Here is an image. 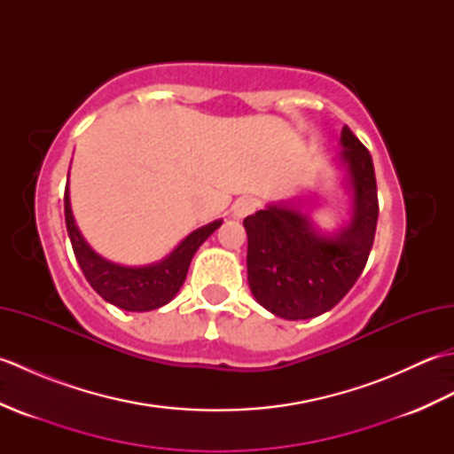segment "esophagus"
Returning a JSON list of instances; mask_svg holds the SVG:
<instances>
[{"label":"esophagus","instance_id":"1","mask_svg":"<svg viewBox=\"0 0 454 454\" xmlns=\"http://www.w3.org/2000/svg\"><path fill=\"white\" fill-rule=\"evenodd\" d=\"M255 208H257V202H255L254 199L244 197V199H238V200L234 202L232 212H234L236 218H244V216H247V215H252V212H254Z\"/></svg>","mask_w":454,"mask_h":454}]
</instances>
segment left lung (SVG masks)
Returning <instances> with one entry per match:
<instances>
[{
    "label": "left lung",
    "instance_id": "left-lung-1",
    "mask_svg": "<svg viewBox=\"0 0 454 454\" xmlns=\"http://www.w3.org/2000/svg\"><path fill=\"white\" fill-rule=\"evenodd\" d=\"M341 161L349 171L353 212L333 234L317 232L293 205H269L244 220L247 283L255 301L285 320L316 317L341 301L372 249L379 197L372 158L349 127L341 130Z\"/></svg>",
    "mask_w": 454,
    "mask_h": 454
}]
</instances>
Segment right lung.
<instances>
[{
    "label": "right lung",
    "instance_id": "right-lung-1",
    "mask_svg": "<svg viewBox=\"0 0 454 454\" xmlns=\"http://www.w3.org/2000/svg\"><path fill=\"white\" fill-rule=\"evenodd\" d=\"M64 216L75 259H78L93 291L107 302L129 312L156 310V308L173 301L181 285L185 283L192 255L222 224V220H215L207 226L197 228L161 262L142 267H127L107 262L99 254H95L90 244L85 242L78 226H75L67 187L64 192Z\"/></svg>",
    "mask_w": 454,
    "mask_h": 454
}]
</instances>
